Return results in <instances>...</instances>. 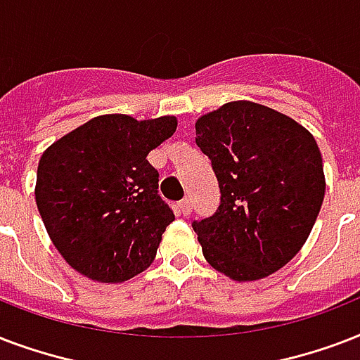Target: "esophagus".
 I'll return each instance as SVG.
<instances>
[{
    "label": "esophagus",
    "mask_w": 360,
    "mask_h": 360,
    "mask_svg": "<svg viewBox=\"0 0 360 360\" xmlns=\"http://www.w3.org/2000/svg\"><path fill=\"white\" fill-rule=\"evenodd\" d=\"M178 208H180V212H182L184 216H189V212H191V199H186L180 200V205H178Z\"/></svg>",
    "instance_id": "1"
}]
</instances>
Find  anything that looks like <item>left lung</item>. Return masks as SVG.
Segmentation results:
<instances>
[{
	"instance_id": "1",
	"label": "left lung",
	"mask_w": 360,
	"mask_h": 360,
	"mask_svg": "<svg viewBox=\"0 0 360 360\" xmlns=\"http://www.w3.org/2000/svg\"><path fill=\"white\" fill-rule=\"evenodd\" d=\"M195 135L221 191L216 214L193 221L202 255L231 280L266 278L300 252L321 210L325 172L316 139L252 101L200 116Z\"/></svg>"
}]
</instances>
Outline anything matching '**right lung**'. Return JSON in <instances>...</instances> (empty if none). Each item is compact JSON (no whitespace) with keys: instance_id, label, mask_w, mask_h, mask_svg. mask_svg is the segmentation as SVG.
I'll list each match as a JSON object with an SVG mask.
<instances>
[{"instance_id":"add662e5","label":"right lung","mask_w":360,"mask_h":360,"mask_svg":"<svg viewBox=\"0 0 360 360\" xmlns=\"http://www.w3.org/2000/svg\"><path fill=\"white\" fill-rule=\"evenodd\" d=\"M174 116L103 114L44 150L35 202L50 240L77 272L122 283L155 259L174 214L146 155L176 131Z\"/></svg>"}]
</instances>
